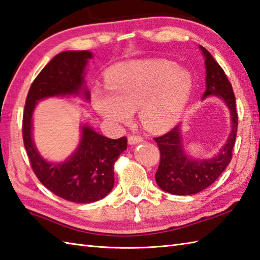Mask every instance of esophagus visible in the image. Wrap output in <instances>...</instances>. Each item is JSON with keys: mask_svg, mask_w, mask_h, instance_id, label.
Segmentation results:
<instances>
[{"mask_svg": "<svg viewBox=\"0 0 260 260\" xmlns=\"http://www.w3.org/2000/svg\"><path fill=\"white\" fill-rule=\"evenodd\" d=\"M142 141H144V139H142V137L140 136H130L128 138L129 145H136L138 142H142Z\"/></svg>", "mask_w": 260, "mask_h": 260, "instance_id": "esophagus-1", "label": "esophagus"}]
</instances>
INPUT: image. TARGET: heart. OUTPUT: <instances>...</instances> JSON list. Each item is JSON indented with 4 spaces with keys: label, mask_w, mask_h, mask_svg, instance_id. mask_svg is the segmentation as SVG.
Wrapping results in <instances>:
<instances>
[{
    "label": "heart",
    "mask_w": 260,
    "mask_h": 260,
    "mask_svg": "<svg viewBox=\"0 0 260 260\" xmlns=\"http://www.w3.org/2000/svg\"><path fill=\"white\" fill-rule=\"evenodd\" d=\"M105 84L111 94L95 92V107L110 122L128 124L140 109L148 130L161 132L176 124L192 91V77L168 60H146L114 66Z\"/></svg>",
    "instance_id": "heart-1"
}]
</instances>
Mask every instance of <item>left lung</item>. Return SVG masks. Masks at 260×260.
I'll use <instances>...</instances> for the list:
<instances>
[{"instance_id":"left-lung-1","label":"left lung","mask_w":260,"mask_h":260,"mask_svg":"<svg viewBox=\"0 0 260 260\" xmlns=\"http://www.w3.org/2000/svg\"><path fill=\"white\" fill-rule=\"evenodd\" d=\"M205 57L206 96H218L224 101L230 110L232 129L224 146L211 159H192L183 149L181 125H176L167 134L155 138L160 150V162L155 175L161 189L174 195H192L209 187L229 165L235 147L238 114L236 96L224 71L204 47L200 46Z\"/></svg>"}]
</instances>
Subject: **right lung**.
<instances>
[{
	"mask_svg": "<svg viewBox=\"0 0 260 260\" xmlns=\"http://www.w3.org/2000/svg\"><path fill=\"white\" fill-rule=\"evenodd\" d=\"M92 52L62 51L44 67L31 84L25 100L22 136L32 171L40 183L57 197L75 203H92L107 197L114 185L113 166L126 149V138L110 139L88 125L82 126V138L75 152L66 161L45 160L32 139V114L39 100L83 93L89 100L84 82L85 67Z\"/></svg>",
	"mask_w": 260,
	"mask_h": 260,
	"instance_id": "right-lung-1",
	"label": "right lung"
}]
</instances>
